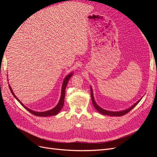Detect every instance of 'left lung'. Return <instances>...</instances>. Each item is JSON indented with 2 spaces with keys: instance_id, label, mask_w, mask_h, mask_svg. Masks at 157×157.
<instances>
[{
  "instance_id": "left-lung-1",
  "label": "left lung",
  "mask_w": 157,
  "mask_h": 157,
  "mask_svg": "<svg viewBox=\"0 0 157 157\" xmlns=\"http://www.w3.org/2000/svg\"><path fill=\"white\" fill-rule=\"evenodd\" d=\"M90 90H91V97H92V103H93V105L95 107V109H96V110L99 112L102 115H109V116H117V117H121L126 115V113H128L129 111H130L132 109L134 108L137 103H138L141 99H140L139 101H137L136 103H134V105H133L132 107L128 108L127 109H125V110H123V111H107V110H105V109H102L101 107H99L98 104L96 103V102L95 101V99L94 98V94H93V90L92 87L90 86Z\"/></svg>"
}]
</instances>
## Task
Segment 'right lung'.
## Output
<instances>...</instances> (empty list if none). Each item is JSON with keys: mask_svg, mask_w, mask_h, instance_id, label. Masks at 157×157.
<instances>
[{"mask_svg": "<svg viewBox=\"0 0 157 157\" xmlns=\"http://www.w3.org/2000/svg\"><path fill=\"white\" fill-rule=\"evenodd\" d=\"M73 73H71L70 74H69L68 75H67V77H66L63 80V84H62V87H61V98L59 99V101L58 102V105H57L54 108H53L52 109H50L49 111H44V112H36L35 111H33L31 110L30 109H29L28 107H25L23 104L19 100L18 98L16 96V95L14 94V93L13 92V90H12V88L10 86V85L9 84V88H10V91L12 94L13 96L15 97V98L17 99V100L20 102L21 105L23 107H24L25 109H26L28 111H29L31 113H32L33 115H34L35 116H38V117H50V116H52V115H58V113L61 110V109H62L63 106V104H64V98H65V88L66 86H67V84L68 83L69 80L70 79V78L72 77L73 76Z\"/></svg>", "mask_w": 157, "mask_h": 157, "instance_id": "obj_1", "label": "right lung"}]
</instances>
